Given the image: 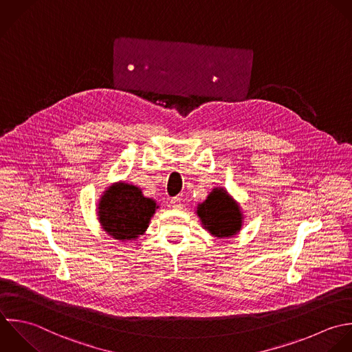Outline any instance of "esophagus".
<instances>
[{
    "label": "esophagus",
    "mask_w": 352,
    "mask_h": 352,
    "mask_svg": "<svg viewBox=\"0 0 352 352\" xmlns=\"http://www.w3.org/2000/svg\"><path fill=\"white\" fill-rule=\"evenodd\" d=\"M170 204H171V207L173 208H175V210H178V208H181V199H178V197H174V199H171V201H170Z\"/></svg>",
    "instance_id": "1"
}]
</instances>
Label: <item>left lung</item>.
I'll use <instances>...</instances> for the list:
<instances>
[{"label":"left lung","instance_id":"1","mask_svg":"<svg viewBox=\"0 0 352 352\" xmlns=\"http://www.w3.org/2000/svg\"><path fill=\"white\" fill-rule=\"evenodd\" d=\"M204 228L217 237H230L241 226V214L226 192L214 189L208 199L197 207Z\"/></svg>","mask_w":352,"mask_h":352}]
</instances>
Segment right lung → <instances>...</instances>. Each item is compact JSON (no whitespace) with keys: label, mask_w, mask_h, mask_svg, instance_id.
Segmentation results:
<instances>
[{"label":"right lung","mask_w":352,"mask_h":352,"mask_svg":"<svg viewBox=\"0 0 352 352\" xmlns=\"http://www.w3.org/2000/svg\"><path fill=\"white\" fill-rule=\"evenodd\" d=\"M156 203L142 196L141 190L129 184L111 186L98 206L100 222L105 232L116 240H131L145 232Z\"/></svg>","instance_id":"right-lung-1"}]
</instances>
